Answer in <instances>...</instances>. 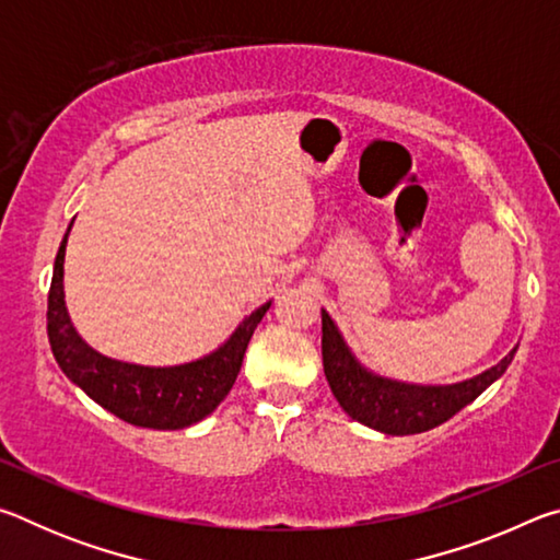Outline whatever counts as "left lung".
I'll list each match as a JSON object with an SVG mask.
<instances>
[{
  "mask_svg": "<svg viewBox=\"0 0 560 560\" xmlns=\"http://www.w3.org/2000/svg\"><path fill=\"white\" fill-rule=\"evenodd\" d=\"M320 320L324 371L338 405L360 424L385 434H420L440 428L499 381L516 353L514 348L487 373L457 385H407L368 373L350 353L326 311H320Z\"/></svg>",
  "mask_w": 560,
  "mask_h": 560,
  "instance_id": "1",
  "label": "left lung"
}]
</instances>
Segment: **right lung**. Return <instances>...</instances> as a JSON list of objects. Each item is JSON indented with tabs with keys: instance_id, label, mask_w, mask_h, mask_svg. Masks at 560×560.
<instances>
[{
	"instance_id": "right-lung-1",
	"label": "right lung",
	"mask_w": 560,
	"mask_h": 560,
	"mask_svg": "<svg viewBox=\"0 0 560 560\" xmlns=\"http://www.w3.org/2000/svg\"><path fill=\"white\" fill-rule=\"evenodd\" d=\"M71 230V224H69ZM69 232L63 234L54 261V277L49 289V311H46V330L56 363L71 383H75L91 400L106 407L120 420L136 428L150 430H183L205 420L214 412L240 375L246 346L254 336V328L267 314L271 301L254 311L232 338L214 353L195 363L175 368H145L120 363L96 353L83 343L71 326L63 303V254Z\"/></svg>"
}]
</instances>
